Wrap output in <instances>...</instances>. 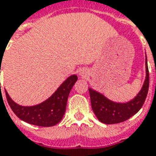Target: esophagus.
Masks as SVG:
<instances>
[{"mask_svg":"<svg viewBox=\"0 0 156 156\" xmlns=\"http://www.w3.org/2000/svg\"><path fill=\"white\" fill-rule=\"evenodd\" d=\"M80 75H81L82 77H83V76H84V72H83V71H80Z\"/></svg>","mask_w":156,"mask_h":156,"instance_id":"34e87169","label":"esophagus"}]
</instances>
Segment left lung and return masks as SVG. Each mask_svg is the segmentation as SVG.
<instances>
[{
  "label": "left lung",
  "instance_id": "1",
  "mask_svg": "<svg viewBox=\"0 0 156 156\" xmlns=\"http://www.w3.org/2000/svg\"><path fill=\"white\" fill-rule=\"evenodd\" d=\"M145 65L146 78L142 89L133 100L127 103L113 102L105 98L103 94L93 89H89L92 110L99 121L105 124L120 123L129 119L141 109L146 99L150 84V74L147 65V58Z\"/></svg>",
  "mask_w": 156,
  "mask_h": 156
}]
</instances>
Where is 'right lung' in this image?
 I'll return each instance as SVG.
<instances>
[{"instance_id": "right-lung-1", "label": "right lung", "mask_w": 156, "mask_h": 156, "mask_svg": "<svg viewBox=\"0 0 156 156\" xmlns=\"http://www.w3.org/2000/svg\"><path fill=\"white\" fill-rule=\"evenodd\" d=\"M77 80L78 77L76 75L70 76L48 100L36 105H19L10 98L5 90L6 100L10 107L18 118L32 125L40 127H52L62 119L66 112L67 98Z\"/></svg>"}]
</instances>
